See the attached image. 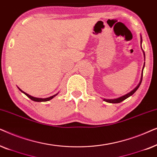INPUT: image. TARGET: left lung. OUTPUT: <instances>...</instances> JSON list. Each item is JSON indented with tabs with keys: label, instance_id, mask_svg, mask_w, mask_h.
Returning a JSON list of instances; mask_svg holds the SVG:
<instances>
[{
	"label": "left lung",
	"instance_id": "left-lung-1",
	"mask_svg": "<svg viewBox=\"0 0 157 157\" xmlns=\"http://www.w3.org/2000/svg\"><path fill=\"white\" fill-rule=\"evenodd\" d=\"M141 42H142V38H141ZM141 49H142V47H141ZM142 51H143V54H144V59H145V53H144V50H143V49H142ZM144 66H145V62H144V67H143V69H142V73H141V80H140V82H139V84H138L137 86L133 90H131V91L130 92V93H128L126 94V95H123V96H121V97H120V98H115V99H105V98H103V100H104V101L107 102V103H121V102L124 101V100H126V98H128L130 97V96L132 95L137 90L138 88H139V86H140V85H141V82H142V77H143V70H144Z\"/></svg>",
	"mask_w": 157,
	"mask_h": 157
}]
</instances>
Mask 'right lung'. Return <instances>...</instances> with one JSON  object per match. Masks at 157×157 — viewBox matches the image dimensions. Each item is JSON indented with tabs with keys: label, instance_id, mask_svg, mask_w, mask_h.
I'll list each match as a JSON object with an SVG mask.
<instances>
[{
	"label": "right lung",
	"instance_id": "obj_1",
	"mask_svg": "<svg viewBox=\"0 0 157 157\" xmlns=\"http://www.w3.org/2000/svg\"><path fill=\"white\" fill-rule=\"evenodd\" d=\"M18 90H20L21 92V93H23L24 94H25V95H26L28 98H30L31 100H33V101H36V102H46V101H49V100H52V98L55 97L56 95H58V93H57V94H55V95H54L51 96V97H49V98H39L33 97V96H31V95H29V94H27L26 93H25V92L23 91L21 89H20L19 87H18Z\"/></svg>",
	"mask_w": 157,
	"mask_h": 157
}]
</instances>
